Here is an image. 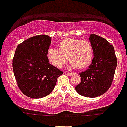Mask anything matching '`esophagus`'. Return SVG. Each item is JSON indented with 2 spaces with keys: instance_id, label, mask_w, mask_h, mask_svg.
<instances>
[{
  "instance_id": "esophagus-1",
  "label": "esophagus",
  "mask_w": 127,
  "mask_h": 127,
  "mask_svg": "<svg viewBox=\"0 0 127 127\" xmlns=\"http://www.w3.org/2000/svg\"><path fill=\"white\" fill-rule=\"evenodd\" d=\"M66 74L69 76H71L74 74V73H72V72H66Z\"/></svg>"
}]
</instances>
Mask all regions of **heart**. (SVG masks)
<instances>
[{"mask_svg": "<svg viewBox=\"0 0 127 127\" xmlns=\"http://www.w3.org/2000/svg\"><path fill=\"white\" fill-rule=\"evenodd\" d=\"M94 50L87 40L66 38L58 44V49L50 48L47 51V57L51 64L57 68H62L68 60L72 67L85 69L92 61Z\"/></svg>", "mask_w": 127, "mask_h": 127, "instance_id": "heart-1", "label": "heart"}]
</instances>
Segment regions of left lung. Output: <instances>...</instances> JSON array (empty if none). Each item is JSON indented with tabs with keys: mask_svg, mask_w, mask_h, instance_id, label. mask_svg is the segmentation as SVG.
Wrapping results in <instances>:
<instances>
[{
	"mask_svg": "<svg viewBox=\"0 0 127 127\" xmlns=\"http://www.w3.org/2000/svg\"><path fill=\"white\" fill-rule=\"evenodd\" d=\"M89 40L94 57L88 69L79 74L81 83L75 88L82 96L95 98L106 92L111 86L117 58L113 45L106 39L92 33Z\"/></svg>",
	"mask_w": 127,
	"mask_h": 127,
	"instance_id": "8db88e82",
	"label": "left lung"
}]
</instances>
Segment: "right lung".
Masks as SVG:
<instances>
[{
    "mask_svg": "<svg viewBox=\"0 0 127 127\" xmlns=\"http://www.w3.org/2000/svg\"><path fill=\"white\" fill-rule=\"evenodd\" d=\"M51 39L47 35L32 37L18 44L13 59V69L19 88L32 98L48 95L64 72L49 63L47 51Z\"/></svg>",
    "mask_w": 127,
    "mask_h": 127,
    "instance_id": "obj_1",
    "label": "right lung"
}]
</instances>
